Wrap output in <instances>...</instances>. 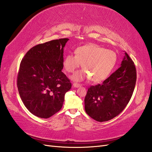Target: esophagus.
I'll list each match as a JSON object with an SVG mask.
<instances>
[{"label": "esophagus", "mask_w": 152, "mask_h": 152, "mask_svg": "<svg viewBox=\"0 0 152 152\" xmlns=\"http://www.w3.org/2000/svg\"><path fill=\"white\" fill-rule=\"evenodd\" d=\"M73 87H76V88H78V87H81V85L79 84V83H73Z\"/></svg>", "instance_id": "obj_1"}]
</instances>
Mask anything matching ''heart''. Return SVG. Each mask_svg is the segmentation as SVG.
<instances>
[{
  "instance_id": "b5f03b06",
  "label": "heart",
  "mask_w": 152,
  "mask_h": 152,
  "mask_svg": "<svg viewBox=\"0 0 152 152\" xmlns=\"http://www.w3.org/2000/svg\"><path fill=\"white\" fill-rule=\"evenodd\" d=\"M76 56L68 54L64 58L63 65L66 71L72 73L82 64L83 69L77 71L71 78L81 81L91 78L95 83L107 78L117 63L116 54L96 44H88L77 48Z\"/></svg>"
}]
</instances>
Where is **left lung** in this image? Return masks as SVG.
<instances>
[{"instance_id": "8db88e82", "label": "left lung", "mask_w": 152, "mask_h": 152, "mask_svg": "<svg viewBox=\"0 0 152 152\" xmlns=\"http://www.w3.org/2000/svg\"><path fill=\"white\" fill-rule=\"evenodd\" d=\"M121 67L102 84L91 86L85 98L87 114L99 122L119 115L131 99L136 83V69L125 52Z\"/></svg>"}]
</instances>
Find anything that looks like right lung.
<instances>
[{
	"mask_svg": "<svg viewBox=\"0 0 152 152\" xmlns=\"http://www.w3.org/2000/svg\"><path fill=\"white\" fill-rule=\"evenodd\" d=\"M68 40L61 38L37 45L21 61L17 76L19 94L28 110L38 118H49L59 111L65 93L71 88L61 71Z\"/></svg>",
	"mask_w": 152,
	"mask_h": 152,
	"instance_id": "right-lung-1",
	"label": "right lung"
}]
</instances>
